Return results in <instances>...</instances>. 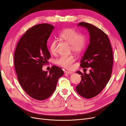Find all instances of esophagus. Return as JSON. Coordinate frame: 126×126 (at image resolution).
I'll return each mask as SVG.
<instances>
[{
    "mask_svg": "<svg viewBox=\"0 0 126 126\" xmlns=\"http://www.w3.org/2000/svg\"><path fill=\"white\" fill-rule=\"evenodd\" d=\"M64 73H67V74H72L73 73L72 72H70V71H64Z\"/></svg>",
    "mask_w": 126,
    "mask_h": 126,
    "instance_id": "1",
    "label": "esophagus"
}]
</instances>
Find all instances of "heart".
<instances>
[{
    "label": "heart",
    "instance_id": "1",
    "mask_svg": "<svg viewBox=\"0 0 126 126\" xmlns=\"http://www.w3.org/2000/svg\"><path fill=\"white\" fill-rule=\"evenodd\" d=\"M60 40L67 42L70 44L71 50L77 53H80L83 49L86 44V38L83 34H80L76 30L72 28H67L60 32L58 35ZM57 42L52 41L50 43L49 48L51 53L56 52ZM75 61L73 55L62 56L55 60L56 63L65 69H70Z\"/></svg>",
    "mask_w": 126,
    "mask_h": 126
}]
</instances>
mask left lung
Listing matches in <instances>:
<instances>
[{"label":"left lung","instance_id":"left-lung-1","mask_svg":"<svg viewBox=\"0 0 126 126\" xmlns=\"http://www.w3.org/2000/svg\"><path fill=\"white\" fill-rule=\"evenodd\" d=\"M78 26L87 29L90 44L81 60V67L91 68L89 74L80 71L81 81L76 86L77 92L81 96L91 98L96 96L109 81L113 65V54L109 38L102 30L84 22Z\"/></svg>","mask_w":126,"mask_h":126}]
</instances>
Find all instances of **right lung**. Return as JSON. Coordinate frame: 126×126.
I'll list each match as a JSON object with an SVG mask.
<instances>
[{
    "instance_id": "add662e5",
    "label": "right lung",
    "mask_w": 126,
    "mask_h": 126,
    "mask_svg": "<svg viewBox=\"0 0 126 126\" xmlns=\"http://www.w3.org/2000/svg\"><path fill=\"white\" fill-rule=\"evenodd\" d=\"M54 28L47 23L33 26L21 37L15 52V68L21 87L30 97L39 101L51 96L63 74L62 68L56 66L49 72L42 70L50 57L47 42Z\"/></svg>"
}]
</instances>
